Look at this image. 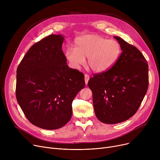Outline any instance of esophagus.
I'll list each match as a JSON object with an SVG mask.
<instances>
[{
  "label": "esophagus",
  "instance_id": "obj_1",
  "mask_svg": "<svg viewBox=\"0 0 160 160\" xmlns=\"http://www.w3.org/2000/svg\"><path fill=\"white\" fill-rule=\"evenodd\" d=\"M84 79H85V82H86V84H88V81H89V76L88 75V74H86L85 75H84Z\"/></svg>",
  "mask_w": 160,
  "mask_h": 160
}]
</instances>
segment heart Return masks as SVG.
Masks as SVG:
<instances>
[{
    "label": "heart",
    "mask_w": 160,
    "mask_h": 160,
    "mask_svg": "<svg viewBox=\"0 0 160 160\" xmlns=\"http://www.w3.org/2000/svg\"><path fill=\"white\" fill-rule=\"evenodd\" d=\"M74 47H68L65 56L70 63L78 68L85 62L95 72H103L115 65L121 52V45L113 39H107L96 34L86 35L76 39Z\"/></svg>",
    "instance_id": "1"
}]
</instances>
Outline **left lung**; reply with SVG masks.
<instances>
[{"instance_id":"8db88e82","label":"left lung","mask_w":160,"mask_h":160,"mask_svg":"<svg viewBox=\"0 0 160 160\" xmlns=\"http://www.w3.org/2000/svg\"><path fill=\"white\" fill-rule=\"evenodd\" d=\"M114 38L122 50L118 60L109 70L94 74L88 83L97 119L112 124L136 113L148 86V65L143 55L122 38Z\"/></svg>"}]
</instances>
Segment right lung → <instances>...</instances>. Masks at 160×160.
<instances>
[{"mask_svg":"<svg viewBox=\"0 0 160 160\" xmlns=\"http://www.w3.org/2000/svg\"><path fill=\"white\" fill-rule=\"evenodd\" d=\"M63 40L61 34H52L37 42L17 69V100L27 119L43 129L68 122L73 100L85 87L84 74L67 65Z\"/></svg>","mask_w":160,"mask_h":160,"instance_id":"obj_1","label":"right lung"}]
</instances>
